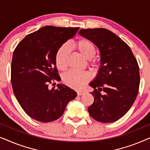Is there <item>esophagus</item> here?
<instances>
[{"instance_id": "obj_1", "label": "esophagus", "mask_w": 150, "mask_h": 150, "mask_svg": "<svg viewBox=\"0 0 150 150\" xmlns=\"http://www.w3.org/2000/svg\"><path fill=\"white\" fill-rule=\"evenodd\" d=\"M77 95L79 96L83 95V92H82V91H77Z\"/></svg>"}]
</instances>
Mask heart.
Here are the masks:
<instances>
[{
  "mask_svg": "<svg viewBox=\"0 0 150 150\" xmlns=\"http://www.w3.org/2000/svg\"><path fill=\"white\" fill-rule=\"evenodd\" d=\"M73 47L82 56L87 59L88 64L92 69H97L100 67V61L95 57L96 48L91 41L86 38H81L73 43ZM69 50L66 44H62L57 49L54 55L55 64L61 71H64L67 66ZM91 79L87 71H76L69 70L62 76V81L68 87L75 89H81Z\"/></svg>",
  "mask_w": 150,
  "mask_h": 150,
  "instance_id": "1",
  "label": "heart"
}]
</instances>
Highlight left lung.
<instances>
[{
	"label": "left lung",
	"instance_id": "1",
	"mask_svg": "<svg viewBox=\"0 0 150 150\" xmlns=\"http://www.w3.org/2000/svg\"><path fill=\"white\" fill-rule=\"evenodd\" d=\"M79 34L94 43L101 54L99 73L89 84L94 89L89 115L100 122H115L128 111L138 95V63L128 45L109 30L87 28Z\"/></svg>",
	"mask_w": 150,
	"mask_h": 150
}]
</instances>
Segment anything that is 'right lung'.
<instances>
[{
    "instance_id": "right-lung-1",
    "label": "right lung",
    "mask_w": 150,
    "mask_h": 150,
    "mask_svg": "<svg viewBox=\"0 0 150 150\" xmlns=\"http://www.w3.org/2000/svg\"><path fill=\"white\" fill-rule=\"evenodd\" d=\"M79 30V27L44 26L27 35L14 50L12 88L22 109L34 120L41 122L57 120L67 103L76 97V93L67 86L58 84V89H52L48 86L61 79L54 61L57 50Z\"/></svg>"
}]
</instances>
